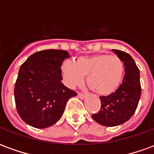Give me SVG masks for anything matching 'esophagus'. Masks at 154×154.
<instances>
[{"instance_id": "obj_1", "label": "esophagus", "mask_w": 154, "mask_h": 154, "mask_svg": "<svg viewBox=\"0 0 154 154\" xmlns=\"http://www.w3.org/2000/svg\"><path fill=\"white\" fill-rule=\"evenodd\" d=\"M77 97H79L80 99H84V98L86 97V95L83 93H78L77 94Z\"/></svg>"}]
</instances>
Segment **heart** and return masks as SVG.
I'll return each mask as SVG.
<instances>
[{
    "instance_id": "obj_1",
    "label": "heart",
    "mask_w": 154,
    "mask_h": 154,
    "mask_svg": "<svg viewBox=\"0 0 154 154\" xmlns=\"http://www.w3.org/2000/svg\"><path fill=\"white\" fill-rule=\"evenodd\" d=\"M61 69L68 87L81 85L87 75V83L91 90L100 96H107L119 86L125 67L118 56L99 54L78 57L75 63L65 61Z\"/></svg>"
}]
</instances>
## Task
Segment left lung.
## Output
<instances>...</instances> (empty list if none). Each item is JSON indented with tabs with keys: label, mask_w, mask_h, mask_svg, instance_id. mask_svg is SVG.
Listing matches in <instances>:
<instances>
[{
	"label": "left lung",
	"mask_w": 154,
	"mask_h": 154,
	"mask_svg": "<svg viewBox=\"0 0 154 154\" xmlns=\"http://www.w3.org/2000/svg\"><path fill=\"white\" fill-rule=\"evenodd\" d=\"M123 61L125 77L118 89L106 97H100L101 106L92 115L95 121L104 126H117L129 120L135 112L140 96V74L133 57L124 51L112 49Z\"/></svg>",
	"instance_id": "left-lung-1"
}]
</instances>
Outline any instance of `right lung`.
Masks as SVG:
<instances>
[{"mask_svg": "<svg viewBox=\"0 0 154 154\" xmlns=\"http://www.w3.org/2000/svg\"><path fill=\"white\" fill-rule=\"evenodd\" d=\"M71 56L67 51L47 49L36 52L20 66L15 85L19 116L29 125L50 127L63 116L67 101L77 92L61 81V66Z\"/></svg>", "mask_w": 154, "mask_h": 154, "instance_id": "obj_1", "label": "right lung"}]
</instances>
